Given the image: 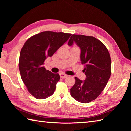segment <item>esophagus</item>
<instances>
[{
	"instance_id": "esophagus-1",
	"label": "esophagus",
	"mask_w": 131,
	"mask_h": 131,
	"mask_svg": "<svg viewBox=\"0 0 131 131\" xmlns=\"http://www.w3.org/2000/svg\"><path fill=\"white\" fill-rule=\"evenodd\" d=\"M60 77L62 79H65V78H66V77H68V75L66 74L65 73H61Z\"/></svg>"
}]
</instances>
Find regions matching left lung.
<instances>
[{
  "instance_id": "left-lung-1",
  "label": "left lung",
  "mask_w": 131,
  "mask_h": 131,
  "mask_svg": "<svg viewBox=\"0 0 131 131\" xmlns=\"http://www.w3.org/2000/svg\"><path fill=\"white\" fill-rule=\"evenodd\" d=\"M74 42L80 48L86 79L82 81L75 77L70 95L77 101L87 103L98 97L107 85L112 70L110 56L103 43L93 36L73 34L68 45L72 46Z\"/></svg>"
}]
</instances>
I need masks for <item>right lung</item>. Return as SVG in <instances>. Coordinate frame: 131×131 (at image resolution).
Listing matches in <instances>:
<instances>
[{
  "instance_id": "right-lung-1",
  "label": "right lung",
  "mask_w": 131,
  "mask_h": 131,
  "mask_svg": "<svg viewBox=\"0 0 131 131\" xmlns=\"http://www.w3.org/2000/svg\"><path fill=\"white\" fill-rule=\"evenodd\" d=\"M71 35L46 31L30 37L24 44L19 69L24 84L35 98L45 99L54 94L60 76L46 70L44 62L48 57H52Z\"/></svg>"
}]
</instances>
